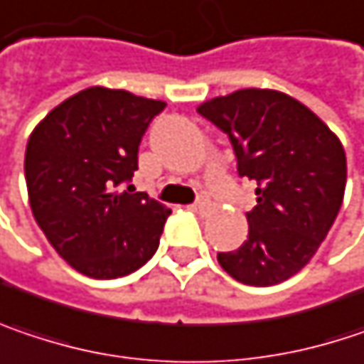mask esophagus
Segmentation results:
<instances>
[{
	"label": "esophagus",
	"mask_w": 364,
	"mask_h": 364,
	"mask_svg": "<svg viewBox=\"0 0 364 364\" xmlns=\"http://www.w3.org/2000/svg\"><path fill=\"white\" fill-rule=\"evenodd\" d=\"M196 206V210H200V213H206V210H210V200L206 198V196H202V198H198V202L193 204Z\"/></svg>",
	"instance_id": "1"
}]
</instances>
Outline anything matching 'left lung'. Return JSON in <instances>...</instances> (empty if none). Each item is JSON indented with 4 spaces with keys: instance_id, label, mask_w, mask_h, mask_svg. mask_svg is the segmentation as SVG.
I'll list each match as a JSON object with an SVG mask.
<instances>
[{
    "instance_id": "obj_1",
    "label": "left lung",
    "mask_w": 364,
    "mask_h": 364,
    "mask_svg": "<svg viewBox=\"0 0 364 364\" xmlns=\"http://www.w3.org/2000/svg\"><path fill=\"white\" fill-rule=\"evenodd\" d=\"M198 112L227 133L240 177L256 183L248 240L218 252V264L256 287L289 279L309 264L340 213L346 189L340 139L313 110L273 89H240Z\"/></svg>"
}]
</instances>
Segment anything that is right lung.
<instances>
[{"label":"right lung","instance_id":"obj_1","mask_svg":"<svg viewBox=\"0 0 364 364\" xmlns=\"http://www.w3.org/2000/svg\"><path fill=\"white\" fill-rule=\"evenodd\" d=\"M164 106L89 87L55 106L28 137L33 216L55 252L87 277H124L158 250L171 210L129 183L141 137Z\"/></svg>","mask_w":364,"mask_h":364}]
</instances>
